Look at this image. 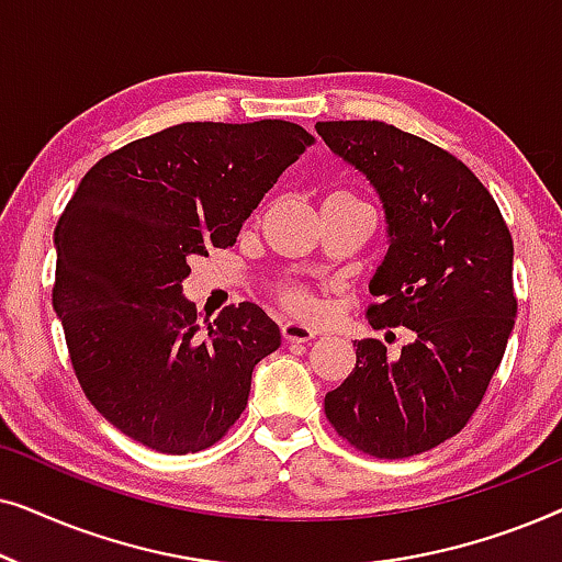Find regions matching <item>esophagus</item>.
I'll list each match as a JSON object with an SVG mask.
<instances>
[{"instance_id": "obj_1", "label": "esophagus", "mask_w": 562, "mask_h": 562, "mask_svg": "<svg viewBox=\"0 0 562 562\" xmlns=\"http://www.w3.org/2000/svg\"><path fill=\"white\" fill-rule=\"evenodd\" d=\"M281 335L286 342H310L317 337V333H314L312 327H306V325H302V322H294V319L283 322Z\"/></svg>"}]
</instances>
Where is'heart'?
<instances>
[{
    "label": "heart",
    "instance_id": "1",
    "mask_svg": "<svg viewBox=\"0 0 562 562\" xmlns=\"http://www.w3.org/2000/svg\"><path fill=\"white\" fill-rule=\"evenodd\" d=\"M335 196H345V194H335ZM281 304L286 306L289 312L302 314V317H312L317 312V299H314L306 289L291 286L281 291Z\"/></svg>",
    "mask_w": 562,
    "mask_h": 562
}]
</instances>
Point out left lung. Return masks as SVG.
I'll return each instance as SVG.
<instances>
[{"mask_svg":"<svg viewBox=\"0 0 562 562\" xmlns=\"http://www.w3.org/2000/svg\"><path fill=\"white\" fill-rule=\"evenodd\" d=\"M314 127L383 206L389 250L368 283L379 299L368 322L412 335L398 356L373 337L352 342L356 368L325 414L368 456H419L465 427L504 358L517 317L509 227L448 150L379 120Z\"/></svg>","mask_w":562,"mask_h":562,"instance_id":"1","label":"left lung"}]
</instances>
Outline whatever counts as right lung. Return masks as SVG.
I'll list each match as a JSON object with an SVG mask.
<instances>
[{"label": "right lung", "instance_id": "obj_1", "mask_svg": "<svg viewBox=\"0 0 562 562\" xmlns=\"http://www.w3.org/2000/svg\"><path fill=\"white\" fill-rule=\"evenodd\" d=\"M312 143L286 120L183 122L104 156L60 214L53 310L83 394L135 442L187 456L243 414L281 329L243 302L199 333L183 279Z\"/></svg>", "mask_w": 562, "mask_h": 562}]
</instances>
